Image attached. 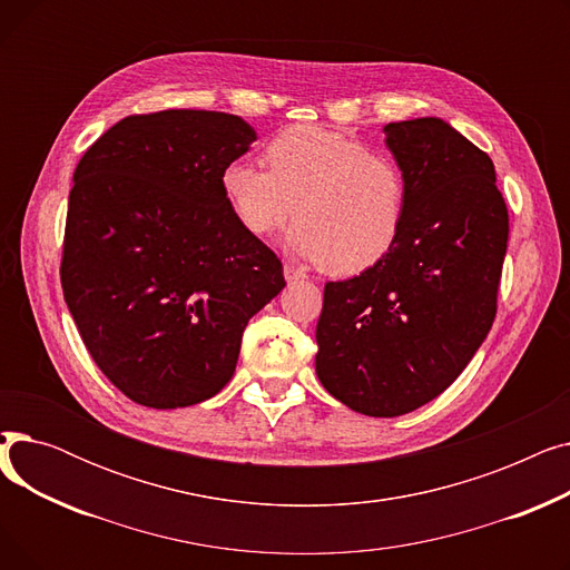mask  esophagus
I'll list each match as a JSON object with an SVG mask.
<instances>
[{"label":"esophagus","mask_w":570,"mask_h":570,"mask_svg":"<svg viewBox=\"0 0 570 570\" xmlns=\"http://www.w3.org/2000/svg\"><path fill=\"white\" fill-rule=\"evenodd\" d=\"M284 277H286V282H303V279H307V273H305V269H301V267L286 263L284 265Z\"/></svg>","instance_id":"1"}]
</instances>
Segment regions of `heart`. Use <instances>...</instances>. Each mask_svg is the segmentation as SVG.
<instances>
[{"label":"heart","mask_w":570,"mask_h":570,"mask_svg":"<svg viewBox=\"0 0 570 570\" xmlns=\"http://www.w3.org/2000/svg\"><path fill=\"white\" fill-rule=\"evenodd\" d=\"M267 168L230 161L222 191L252 235L279 230L293 215L288 247L331 275H355L397 243L406 179L391 155L321 127H288L265 147Z\"/></svg>","instance_id":"heart-1"}]
</instances>
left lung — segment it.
<instances>
[{
    "label": "left lung",
    "mask_w": 570,
    "mask_h": 570,
    "mask_svg": "<svg viewBox=\"0 0 570 570\" xmlns=\"http://www.w3.org/2000/svg\"><path fill=\"white\" fill-rule=\"evenodd\" d=\"M383 134L406 179L404 224L379 263L325 284L316 374L348 409L395 417L441 395L485 342L508 209L492 159L441 117Z\"/></svg>",
    "instance_id": "left-lung-1"
}]
</instances>
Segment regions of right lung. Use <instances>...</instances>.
I'll return each mask as SVG.
<instances>
[{
  "instance_id": "right-lung-1",
  "label": "right lung",
  "mask_w": 570,
  "mask_h": 570,
  "mask_svg": "<svg viewBox=\"0 0 570 570\" xmlns=\"http://www.w3.org/2000/svg\"><path fill=\"white\" fill-rule=\"evenodd\" d=\"M254 140L228 112L131 115L73 173L65 301L92 361L136 404L215 397L249 318L286 286L222 191V170Z\"/></svg>"
}]
</instances>
